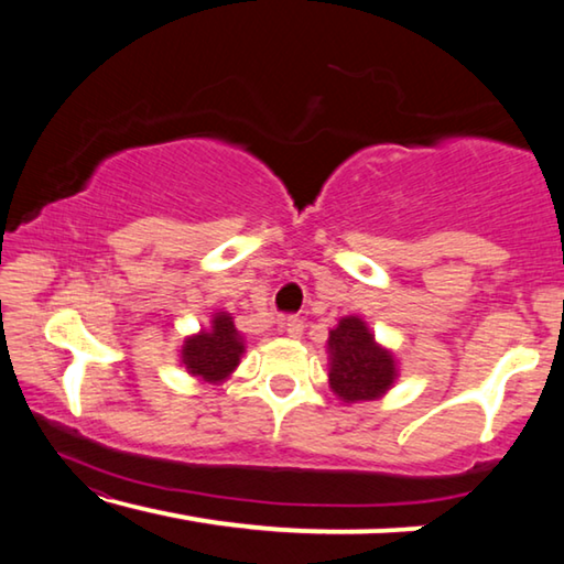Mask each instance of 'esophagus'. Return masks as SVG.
Here are the masks:
<instances>
[{
  "mask_svg": "<svg viewBox=\"0 0 564 564\" xmlns=\"http://www.w3.org/2000/svg\"><path fill=\"white\" fill-rule=\"evenodd\" d=\"M283 330H285V336H289V338H301L303 336V321L299 316L285 318Z\"/></svg>",
  "mask_w": 564,
  "mask_h": 564,
  "instance_id": "34e87169",
  "label": "esophagus"
}]
</instances>
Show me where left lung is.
Instances as JSON below:
<instances>
[{"mask_svg": "<svg viewBox=\"0 0 564 564\" xmlns=\"http://www.w3.org/2000/svg\"><path fill=\"white\" fill-rule=\"evenodd\" d=\"M328 383L343 403H366L383 398L398 380L395 356L376 340L360 316H346L330 328Z\"/></svg>", "mask_w": 564, "mask_h": 564, "instance_id": "8db88e82", "label": "left lung"}]
</instances>
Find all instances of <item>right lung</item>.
Masks as SVG:
<instances>
[{
	"label": "right lung",
	"mask_w": 564,
	"mask_h": 564,
	"mask_svg": "<svg viewBox=\"0 0 564 564\" xmlns=\"http://www.w3.org/2000/svg\"><path fill=\"white\" fill-rule=\"evenodd\" d=\"M243 352L246 340L241 330L234 326V316L218 311L214 313L212 326L184 338V346L178 350V362L186 368L188 376L216 386L231 378Z\"/></svg>",
	"instance_id": "1"
}]
</instances>
